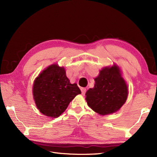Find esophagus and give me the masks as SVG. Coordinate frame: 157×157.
Segmentation results:
<instances>
[{"label":"esophagus","mask_w":157,"mask_h":157,"mask_svg":"<svg viewBox=\"0 0 157 157\" xmlns=\"http://www.w3.org/2000/svg\"><path fill=\"white\" fill-rule=\"evenodd\" d=\"M81 92H82V94L83 95H84L85 94H86V89L85 88H81Z\"/></svg>","instance_id":"34e87169"}]
</instances>
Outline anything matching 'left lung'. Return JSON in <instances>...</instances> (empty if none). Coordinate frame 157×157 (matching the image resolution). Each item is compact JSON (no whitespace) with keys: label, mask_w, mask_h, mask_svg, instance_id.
<instances>
[{"label":"left lung","mask_w":157,"mask_h":157,"mask_svg":"<svg viewBox=\"0 0 157 157\" xmlns=\"http://www.w3.org/2000/svg\"><path fill=\"white\" fill-rule=\"evenodd\" d=\"M94 80V87L86 93L88 106L101 115L117 111L128 96L127 85L119 68L116 65L103 68Z\"/></svg>","instance_id":"obj_1"}]
</instances>
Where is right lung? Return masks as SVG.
I'll use <instances>...</instances> for the list:
<instances>
[{
	"mask_svg": "<svg viewBox=\"0 0 157 157\" xmlns=\"http://www.w3.org/2000/svg\"><path fill=\"white\" fill-rule=\"evenodd\" d=\"M33 96L43 115L58 117L81 91L77 84H71L63 67L52 65L42 71L34 82Z\"/></svg>",
	"mask_w": 157,
	"mask_h": 157,
	"instance_id": "obj_1",
	"label": "right lung"
}]
</instances>
